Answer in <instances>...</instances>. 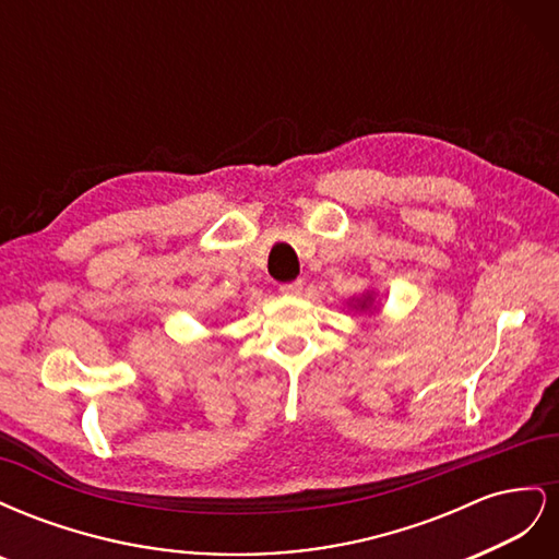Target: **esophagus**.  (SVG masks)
<instances>
[{
	"instance_id": "obj_1",
	"label": "esophagus",
	"mask_w": 559,
	"mask_h": 559,
	"mask_svg": "<svg viewBox=\"0 0 559 559\" xmlns=\"http://www.w3.org/2000/svg\"><path fill=\"white\" fill-rule=\"evenodd\" d=\"M280 294L284 296H300L302 294V282H289L280 286Z\"/></svg>"
}]
</instances>
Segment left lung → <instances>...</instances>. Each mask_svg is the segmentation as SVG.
Returning <instances> with one entry per match:
<instances>
[{
	"label": "left lung",
	"mask_w": 559,
	"mask_h": 559,
	"mask_svg": "<svg viewBox=\"0 0 559 559\" xmlns=\"http://www.w3.org/2000/svg\"><path fill=\"white\" fill-rule=\"evenodd\" d=\"M347 306L352 308V310H357V312H361V314H373L376 310H378V302H376V292H364L361 296H354V298H349V302Z\"/></svg>",
	"instance_id": "1"
}]
</instances>
